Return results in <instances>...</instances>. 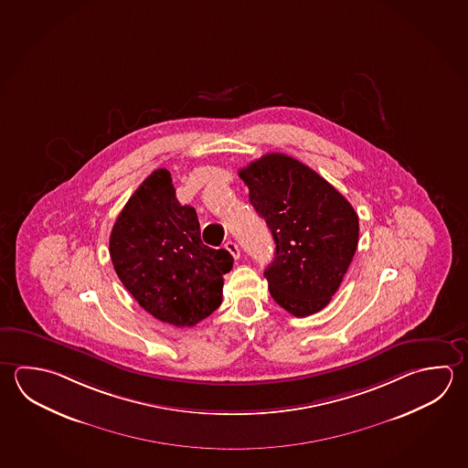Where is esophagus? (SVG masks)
Here are the masks:
<instances>
[{
  "label": "esophagus",
  "instance_id": "34e87169",
  "mask_svg": "<svg viewBox=\"0 0 468 468\" xmlns=\"http://www.w3.org/2000/svg\"><path fill=\"white\" fill-rule=\"evenodd\" d=\"M224 247L229 250V254L238 261L239 257H240V250H239V246L236 244V242H232V240H228L226 244H224Z\"/></svg>",
  "mask_w": 468,
  "mask_h": 468
}]
</instances>
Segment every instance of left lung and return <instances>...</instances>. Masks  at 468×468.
<instances>
[{
    "label": "left lung",
    "mask_w": 468,
    "mask_h": 468,
    "mask_svg": "<svg viewBox=\"0 0 468 468\" xmlns=\"http://www.w3.org/2000/svg\"><path fill=\"white\" fill-rule=\"evenodd\" d=\"M239 176L275 240V257L264 272L273 300L300 318L324 310L356 252L359 222L353 206L287 154H264Z\"/></svg>",
    "instance_id": "obj_1"
}]
</instances>
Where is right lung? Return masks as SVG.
<instances>
[{
  "label": "right lung",
  "mask_w": 468,
  "mask_h": 468,
  "mask_svg": "<svg viewBox=\"0 0 468 468\" xmlns=\"http://www.w3.org/2000/svg\"><path fill=\"white\" fill-rule=\"evenodd\" d=\"M111 257L125 289L156 320L195 326L222 302L226 249L201 240L195 207L181 206L170 171L154 170L128 199L111 234Z\"/></svg>",
  "instance_id": "add662e5"
}]
</instances>
